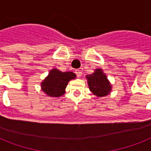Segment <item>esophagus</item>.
<instances>
[{"label":"esophagus","instance_id":"obj_1","mask_svg":"<svg viewBox=\"0 0 151 151\" xmlns=\"http://www.w3.org/2000/svg\"><path fill=\"white\" fill-rule=\"evenodd\" d=\"M75 73L78 78H80V77H81V75H82V71L81 70H76Z\"/></svg>","mask_w":151,"mask_h":151}]
</instances>
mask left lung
Returning a JSON list of instances; mask_svg holds the SVG:
<instances>
[{"label":"left lung","mask_w":151,"mask_h":151,"mask_svg":"<svg viewBox=\"0 0 151 151\" xmlns=\"http://www.w3.org/2000/svg\"><path fill=\"white\" fill-rule=\"evenodd\" d=\"M88 84L90 91L96 96H105L109 94L111 90V86L108 81L106 76L100 69L96 70V72L87 75Z\"/></svg>","instance_id":"1"}]
</instances>
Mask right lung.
Returning a JSON list of instances; mask_svg holds the SVG:
<instances>
[{
	"label": "right lung",
	"instance_id": "right-lung-1",
	"mask_svg": "<svg viewBox=\"0 0 151 151\" xmlns=\"http://www.w3.org/2000/svg\"><path fill=\"white\" fill-rule=\"evenodd\" d=\"M75 78L76 75L73 72H61L57 69H53L41 83V88L49 96H61L65 93L69 81Z\"/></svg>",
	"mask_w": 151,
	"mask_h": 151
}]
</instances>
